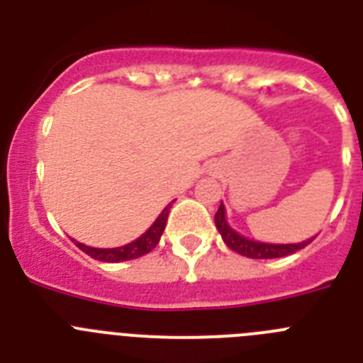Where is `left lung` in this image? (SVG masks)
Here are the masks:
<instances>
[{
  "mask_svg": "<svg viewBox=\"0 0 363 363\" xmlns=\"http://www.w3.org/2000/svg\"><path fill=\"white\" fill-rule=\"evenodd\" d=\"M214 221H216V229L220 230L221 238L227 243L230 251L238 252V255L247 256V258H256V259H269V258H284V256H289L293 252L300 251L306 245H309L314 238L307 240V242L301 243H262L255 242V240H249L242 234H238L236 230H233L229 227L225 220V207L223 203H220V209L214 214Z\"/></svg>",
  "mask_w": 363,
  "mask_h": 363,
  "instance_id": "obj_1",
  "label": "left lung"
}]
</instances>
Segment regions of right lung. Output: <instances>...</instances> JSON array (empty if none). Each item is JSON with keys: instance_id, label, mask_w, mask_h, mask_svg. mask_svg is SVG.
Returning <instances> with one entry per match:
<instances>
[{"instance_id": "obj_1", "label": "right lung", "mask_w": 363, "mask_h": 363, "mask_svg": "<svg viewBox=\"0 0 363 363\" xmlns=\"http://www.w3.org/2000/svg\"><path fill=\"white\" fill-rule=\"evenodd\" d=\"M171 207L172 203L167 205L165 209L162 211V214L156 218V221L149 227L147 233H143L140 238L127 243V245L123 247H114V249H96V247H89V245H83V243L79 242H74V240L72 242L76 243V245H78L85 255H89L94 259H99V262H107V264H118V262H127V259L140 258V256L147 255V252H150L154 247L158 245L163 230H165L167 216H169Z\"/></svg>"}]
</instances>
